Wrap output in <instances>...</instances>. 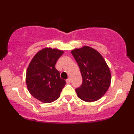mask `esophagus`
I'll list each match as a JSON object with an SVG mask.
<instances>
[{
  "label": "esophagus",
  "instance_id": "obj_1",
  "mask_svg": "<svg viewBox=\"0 0 134 134\" xmlns=\"http://www.w3.org/2000/svg\"><path fill=\"white\" fill-rule=\"evenodd\" d=\"M70 82H71L70 78H68L67 80H66V82H67V83H70Z\"/></svg>",
  "mask_w": 134,
  "mask_h": 134
}]
</instances>
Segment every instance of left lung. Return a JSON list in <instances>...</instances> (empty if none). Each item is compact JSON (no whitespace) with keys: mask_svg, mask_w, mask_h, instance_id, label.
<instances>
[{"mask_svg":"<svg viewBox=\"0 0 134 134\" xmlns=\"http://www.w3.org/2000/svg\"><path fill=\"white\" fill-rule=\"evenodd\" d=\"M71 52L82 77V85L75 88L77 96L87 102L100 99L111 82L110 70L104 59L97 51L88 46L75 49Z\"/></svg>","mask_w":134,"mask_h":134,"instance_id":"8db88e82","label":"left lung"}]
</instances>
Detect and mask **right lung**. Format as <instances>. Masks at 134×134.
<instances>
[{
    "label": "right lung",
    "instance_id": "right-lung-1",
    "mask_svg": "<svg viewBox=\"0 0 134 134\" xmlns=\"http://www.w3.org/2000/svg\"><path fill=\"white\" fill-rule=\"evenodd\" d=\"M63 53L56 49H43L37 53L27 68L28 91L34 97L43 103H51L59 99L66 83L55 67Z\"/></svg>",
    "mask_w": 134,
    "mask_h": 134
}]
</instances>
